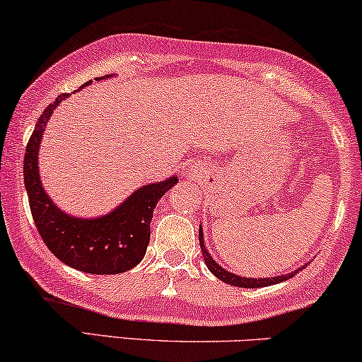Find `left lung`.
Returning <instances> with one entry per match:
<instances>
[{
  "instance_id": "left-lung-1",
  "label": "left lung",
  "mask_w": 362,
  "mask_h": 362,
  "mask_svg": "<svg viewBox=\"0 0 362 362\" xmlns=\"http://www.w3.org/2000/svg\"><path fill=\"white\" fill-rule=\"evenodd\" d=\"M199 240H200V249H202V255H204V260L205 264H207L209 271L214 274L215 277L221 279V281L230 284V286H235V287H245V289H257V287H267V286H272V284H279V282H284L287 281V279L294 277L297 272L300 271V269H296L294 272L291 274H286V276H277V277H264V279H254V277H242V276H235V274L226 271V269L221 267L215 260L212 259V255L209 254L207 247L204 244V232H202V227H199Z\"/></svg>"
}]
</instances>
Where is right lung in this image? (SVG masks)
Here are the masks:
<instances>
[{
  "mask_svg": "<svg viewBox=\"0 0 362 362\" xmlns=\"http://www.w3.org/2000/svg\"><path fill=\"white\" fill-rule=\"evenodd\" d=\"M95 80L100 81L102 78ZM90 83L91 80L78 90ZM66 97L70 95H59L45 108L26 147L23 175L31 215L41 239L62 262L86 274L127 272L135 267L147 252L153 209L165 192L177 184L178 178L173 175L163 182L140 187L125 202L102 217H73L59 210L41 185L38 150L48 118Z\"/></svg>",
  "mask_w": 362,
  "mask_h": 362,
  "instance_id": "1",
  "label": "right lung"
}]
</instances>
